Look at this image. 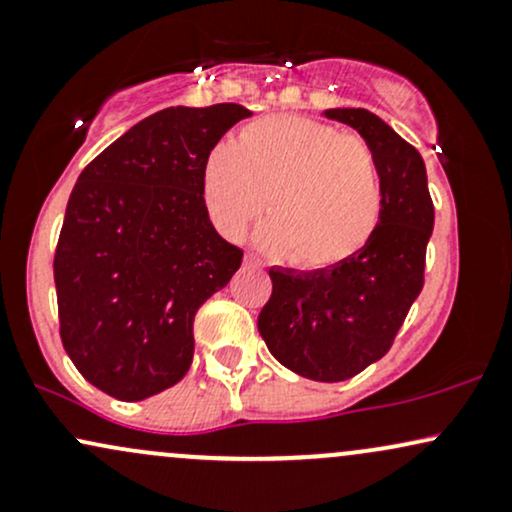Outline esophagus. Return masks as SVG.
<instances>
[{"instance_id":"34e87169","label":"esophagus","mask_w":512,"mask_h":512,"mask_svg":"<svg viewBox=\"0 0 512 512\" xmlns=\"http://www.w3.org/2000/svg\"><path fill=\"white\" fill-rule=\"evenodd\" d=\"M245 267H260V260H257L255 255H250V252H248V255H245Z\"/></svg>"}]
</instances>
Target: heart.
Wrapping results in <instances>:
<instances>
[{
    "instance_id": "1",
    "label": "heart",
    "mask_w": 512,
    "mask_h": 512,
    "mask_svg": "<svg viewBox=\"0 0 512 512\" xmlns=\"http://www.w3.org/2000/svg\"><path fill=\"white\" fill-rule=\"evenodd\" d=\"M209 219L238 240L260 219V243L305 269L349 260L373 236L383 207L380 173L366 142L296 115L255 120L233 149L216 146L202 173Z\"/></svg>"
}]
</instances>
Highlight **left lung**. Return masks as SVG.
<instances>
[{"label":"left lung","mask_w":512,"mask_h":512,"mask_svg":"<svg viewBox=\"0 0 512 512\" xmlns=\"http://www.w3.org/2000/svg\"><path fill=\"white\" fill-rule=\"evenodd\" d=\"M373 151L383 207L373 236L349 260L317 269H269L272 296L257 317L281 366L317 383H339L383 358L424 289L433 199L424 158L363 108L325 110Z\"/></svg>","instance_id":"obj_1"}]
</instances>
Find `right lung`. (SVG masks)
Instances as JSON below:
<instances>
[{"label": "right lung", "mask_w": 512, "mask_h": 512, "mask_svg": "<svg viewBox=\"0 0 512 512\" xmlns=\"http://www.w3.org/2000/svg\"><path fill=\"white\" fill-rule=\"evenodd\" d=\"M250 115L158 110L81 170L52 267L64 351L105 395L139 402L190 370L197 310L243 262L209 221L204 163Z\"/></svg>", "instance_id": "add662e5"}]
</instances>
